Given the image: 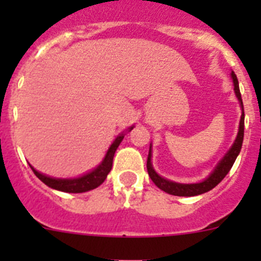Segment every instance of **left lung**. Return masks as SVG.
<instances>
[{
	"label": "left lung",
	"instance_id": "8db88e82",
	"mask_svg": "<svg viewBox=\"0 0 261 261\" xmlns=\"http://www.w3.org/2000/svg\"><path fill=\"white\" fill-rule=\"evenodd\" d=\"M231 78H232V82H234L235 95H237L239 103H241L242 116H241V121H239L238 136H237V138H235L232 146L230 147V150L225 154V156L221 159V162L216 166L213 172H212V174L209 175L204 181H201V183H195V184H181V183H175V181L167 180V179H165V177L159 176V175L154 171L153 166H151V146H150V149H149V155H147L146 168H147V172H149V176H150L153 183L158 187L159 190L165 191L166 193H170V195H174V196H197L213 190L214 187H216L218 183H221L223 177L229 174L232 165H234L235 159H237L239 151H241L242 144H243V136H244L243 102H242L241 91H239L238 78H237L234 71H231Z\"/></svg>",
	"mask_w": 261,
	"mask_h": 261
}]
</instances>
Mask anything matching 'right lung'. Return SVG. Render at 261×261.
Segmentation results:
<instances>
[{
  "mask_svg": "<svg viewBox=\"0 0 261 261\" xmlns=\"http://www.w3.org/2000/svg\"><path fill=\"white\" fill-rule=\"evenodd\" d=\"M133 126L129 128V130H132ZM124 133L119 135L116 137L112 145L108 149L107 154H106L105 159L102 161V163L98 166L96 168H94L93 171L89 172L86 175H82L80 177H74V179H56V177H50L47 175L40 174L39 171H36L35 168L30 166L32 168V171L36 176L40 179L44 184H47L48 187L53 188V190L62 191V192H69V193H82L87 192V191H91L96 187H99L103 181L106 180L108 172L111 171L112 168V161H114V155L116 149L119 147L120 142L123 141Z\"/></svg>",
  "mask_w": 261,
  "mask_h": 261,
  "instance_id": "obj_1",
  "label": "right lung"
}]
</instances>
